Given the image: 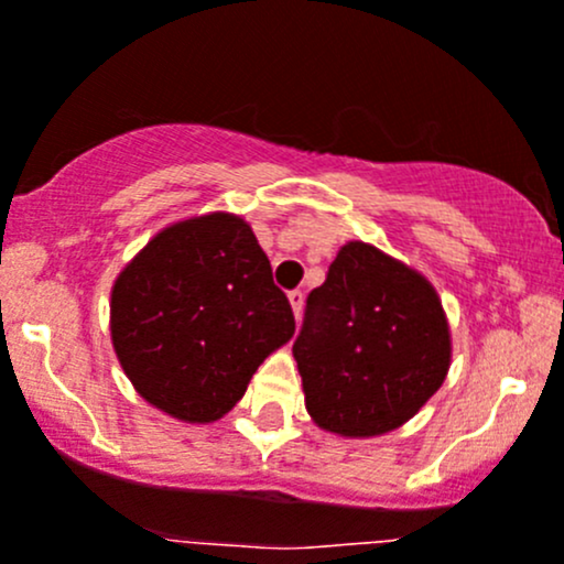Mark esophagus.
<instances>
[{
	"mask_svg": "<svg viewBox=\"0 0 564 564\" xmlns=\"http://www.w3.org/2000/svg\"><path fill=\"white\" fill-rule=\"evenodd\" d=\"M289 302H292V311L294 316H302V305H305V294H302V289H294V292H289Z\"/></svg>",
	"mask_w": 564,
	"mask_h": 564,
	"instance_id": "1",
	"label": "esophagus"
}]
</instances>
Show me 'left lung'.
I'll use <instances>...</instances> for the list:
<instances>
[{
    "label": "left lung",
    "mask_w": 564,
    "mask_h": 564,
    "mask_svg": "<svg viewBox=\"0 0 564 564\" xmlns=\"http://www.w3.org/2000/svg\"><path fill=\"white\" fill-rule=\"evenodd\" d=\"M294 359L313 422L372 437L416 416L441 389L452 337L424 275L367 242H348L307 294Z\"/></svg>",
    "instance_id": "1"
}]
</instances>
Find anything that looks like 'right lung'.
<instances>
[{
    "instance_id": "add662e5",
    "label": "right lung",
    "mask_w": 564,
    "mask_h": 564,
    "mask_svg": "<svg viewBox=\"0 0 564 564\" xmlns=\"http://www.w3.org/2000/svg\"><path fill=\"white\" fill-rule=\"evenodd\" d=\"M110 332L151 405L205 424L232 411L259 365L292 340L294 313L251 227L210 213L167 227L123 267Z\"/></svg>"
}]
</instances>
